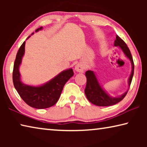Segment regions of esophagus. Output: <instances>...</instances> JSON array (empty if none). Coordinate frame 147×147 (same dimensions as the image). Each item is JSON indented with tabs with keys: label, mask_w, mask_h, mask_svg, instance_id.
<instances>
[{
	"label": "esophagus",
	"mask_w": 147,
	"mask_h": 147,
	"mask_svg": "<svg viewBox=\"0 0 147 147\" xmlns=\"http://www.w3.org/2000/svg\"><path fill=\"white\" fill-rule=\"evenodd\" d=\"M74 70L78 72V73H83L84 71V66L82 63H79L76 64L75 67H74Z\"/></svg>",
	"instance_id": "esophagus-1"
}]
</instances>
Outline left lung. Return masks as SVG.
I'll use <instances>...</instances> for the list:
<instances>
[{
    "label": "left lung",
    "instance_id": "8db88e82",
    "mask_svg": "<svg viewBox=\"0 0 147 147\" xmlns=\"http://www.w3.org/2000/svg\"><path fill=\"white\" fill-rule=\"evenodd\" d=\"M114 46L118 47L123 51L126 58H128L131 62V71L128 80V89L125 93L121 94V95L115 96V97L111 96L107 93L106 91L99 83L95 73L91 70L87 71L86 72V76L87 78V84L85 89L86 96L90 102L98 106H112L123 100L124 96H126V94H127L134 76V65L133 58L130 50H129L126 44L118 36H116V39L114 41Z\"/></svg>",
    "mask_w": 147,
    "mask_h": 147
}]
</instances>
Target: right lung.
<instances>
[{
  "label": "right lung",
  "mask_w": 147,
  "mask_h": 147,
  "mask_svg": "<svg viewBox=\"0 0 147 147\" xmlns=\"http://www.w3.org/2000/svg\"><path fill=\"white\" fill-rule=\"evenodd\" d=\"M42 29L43 27L41 26L37 29L36 32ZM25 43L26 41H24L19 48L15 60L13 71L14 87L21 98L28 106L37 109L50 108L57 102L65 84L74 75L73 69L70 68L61 71L53 78L41 85L34 86L24 84L21 80L19 67L25 53Z\"/></svg>",
  "instance_id": "right-lung-1"
}]
</instances>
